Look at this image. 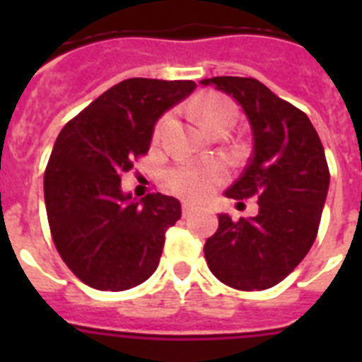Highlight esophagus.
Instances as JSON below:
<instances>
[{
  "instance_id": "esophagus-1",
  "label": "esophagus",
  "mask_w": 362,
  "mask_h": 362,
  "mask_svg": "<svg viewBox=\"0 0 362 362\" xmlns=\"http://www.w3.org/2000/svg\"><path fill=\"white\" fill-rule=\"evenodd\" d=\"M192 212H193V206H192V204L182 203V216H184V218H187V216L192 214Z\"/></svg>"
}]
</instances>
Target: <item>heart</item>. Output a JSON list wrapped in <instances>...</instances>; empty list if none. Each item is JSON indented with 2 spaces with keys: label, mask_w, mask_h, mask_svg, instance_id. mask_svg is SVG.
<instances>
[{
  "label": "heart",
  "mask_w": 362,
  "mask_h": 362,
  "mask_svg": "<svg viewBox=\"0 0 362 362\" xmlns=\"http://www.w3.org/2000/svg\"><path fill=\"white\" fill-rule=\"evenodd\" d=\"M195 115L212 133L223 124H235L237 107L231 99L220 93H204L195 103ZM229 170L221 161H186L175 165L167 173V184L176 195L189 201L209 197L216 186L227 180Z\"/></svg>",
  "instance_id": "heart-1"
}]
</instances>
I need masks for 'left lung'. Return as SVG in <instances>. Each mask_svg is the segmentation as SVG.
Listing matches in <instances>:
<instances>
[{
    "instance_id": "obj_1",
    "label": "left lung",
    "mask_w": 362,
    "mask_h": 362,
    "mask_svg": "<svg viewBox=\"0 0 362 362\" xmlns=\"http://www.w3.org/2000/svg\"><path fill=\"white\" fill-rule=\"evenodd\" d=\"M242 105L253 135L246 170L226 192L255 197V218L220 214L218 231L204 244L212 274L238 291H263L280 284L306 257L320 229L329 189V165L317 131L303 110L250 76L201 81Z\"/></svg>"
}]
</instances>
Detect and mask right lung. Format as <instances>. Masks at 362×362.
I'll return each instance as SVG.
<instances>
[{"label": "right lung", "mask_w": 362, "mask_h": 362, "mask_svg": "<svg viewBox=\"0 0 362 362\" xmlns=\"http://www.w3.org/2000/svg\"><path fill=\"white\" fill-rule=\"evenodd\" d=\"M197 88L193 81L127 78L59 131L45 170L54 246L69 270L99 291H125L158 269L180 203L163 193L133 201L124 173L146 156L153 125Z\"/></svg>", "instance_id": "right-lung-1"}]
</instances>
